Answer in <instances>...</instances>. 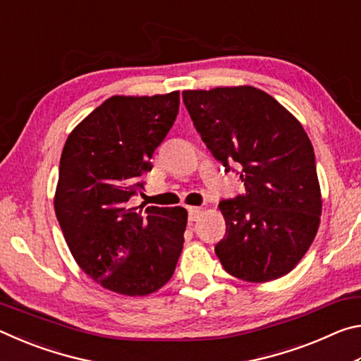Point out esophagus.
Returning a JSON list of instances; mask_svg holds the SVG:
<instances>
[{
    "label": "esophagus",
    "instance_id": "esophagus-1",
    "mask_svg": "<svg viewBox=\"0 0 361 361\" xmlns=\"http://www.w3.org/2000/svg\"><path fill=\"white\" fill-rule=\"evenodd\" d=\"M188 213H189V221H195V219L200 216V213H202V209H200V207H189Z\"/></svg>",
    "mask_w": 361,
    "mask_h": 361
}]
</instances>
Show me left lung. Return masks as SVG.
<instances>
[{
  "label": "left lung",
  "mask_w": 361,
  "mask_h": 361,
  "mask_svg": "<svg viewBox=\"0 0 361 361\" xmlns=\"http://www.w3.org/2000/svg\"><path fill=\"white\" fill-rule=\"evenodd\" d=\"M183 102L213 157L242 166L245 194L219 202L226 235L215 253L224 271L264 283L296 267L317 235L322 192L301 122L252 85L185 90Z\"/></svg>",
  "instance_id": "obj_1"
}]
</instances>
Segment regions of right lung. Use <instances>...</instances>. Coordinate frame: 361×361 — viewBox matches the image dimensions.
<instances>
[{
	"instance_id": "1",
	"label": "right lung",
	"mask_w": 361,
	"mask_h": 361,
	"mask_svg": "<svg viewBox=\"0 0 361 361\" xmlns=\"http://www.w3.org/2000/svg\"><path fill=\"white\" fill-rule=\"evenodd\" d=\"M180 92L114 95L84 118L60 157L54 209L73 258L103 288L146 296L172 279L185 242L183 207H130L152 152L172 129Z\"/></svg>"
}]
</instances>
